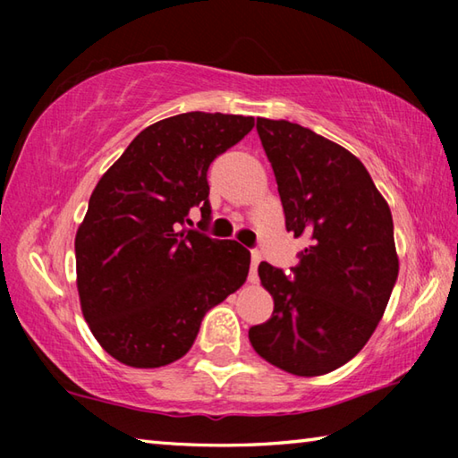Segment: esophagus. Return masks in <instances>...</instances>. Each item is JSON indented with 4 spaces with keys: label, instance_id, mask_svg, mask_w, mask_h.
<instances>
[{
    "label": "esophagus",
    "instance_id": "1",
    "mask_svg": "<svg viewBox=\"0 0 458 458\" xmlns=\"http://www.w3.org/2000/svg\"><path fill=\"white\" fill-rule=\"evenodd\" d=\"M252 262H250V283H257V268H259V262H260V252L259 250H252Z\"/></svg>",
    "mask_w": 458,
    "mask_h": 458
}]
</instances>
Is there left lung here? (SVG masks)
I'll use <instances>...</instances> for the list:
<instances>
[{
    "instance_id": "8db88e82",
    "label": "left lung",
    "mask_w": 458,
    "mask_h": 458,
    "mask_svg": "<svg viewBox=\"0 0 458 458\" xmlns=\"http://www.w3.org/2000/svg\"><path fill=\"white\" fill-rule=\"evenodd\" d=\"M286 230L307 236L284 275L260 262L275 311L248 331L260 358L294 376H323L361 352L398 278L392 212L345 147L297 123L257 119Z\"/></svg>"
}]
</instances>
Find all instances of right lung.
<instances>
[{
  "label": "right lung",
  "mask_w": 458,
  "mask_h": 458,
  "mask_svg": "<svg viewBox=\"0 0 458 458\" xmlns=\"http://www.w3.org/2000/svg\"><path fill=\"white\" fill-rule=\"evenodd\" d=\"M252 127L199 111L153 123L92 191L74 240L76 286L92 335L125 366L183 358L204 315L244 284V246L183 226L191 208L210 220L208 167Z\"/></svg>",
  "instance_id": "add662e5"
}]
</instances>
